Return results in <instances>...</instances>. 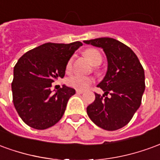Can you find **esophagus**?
Instances as JSON below:
<instances>
[{
  "label": "esophagus",
  "instance_id": "1",
  "mask_svg": "<svg viewBox=\"0 0 160 160\" xmlns=\"http://www.w3.org/2000/svg\"><path fill=\"white\" fill-rule=\"evenodd\" d=\"M76 92H77V93H79V94H82L84 92V91H82V90H76Z\"/></svg>",
  "mask_w": 160,
  "mask_h": 160
}]
</instances>
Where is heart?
Returning <instances> with one entry per match:
<instances>
[{
	"label": "heart",
	"mask_w": 160,
	"mask_h": 160,
	"mask_svg": "<svg viewBox=\"0 0 160 160\" xmlns=\"http://www.w3.org/2000/svg\"><path fill=\"white\" fill-rule=\"evenodd\" d=\"M85 55L90 59L94 65H99L102 62V56L100 52L95 49H88L85 51ZM73 67V58H70L66 65V70L68 72ZM93 82L92 78L89 76H84L80 74H73L68 79V86L78 90H85Z\"/></svg>",
	"instance_id": "1"
}]
</instances>
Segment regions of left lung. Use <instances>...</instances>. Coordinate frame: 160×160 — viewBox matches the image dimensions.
I'll list each match as a JSON object with an SVG mask.
<instances>
[{
  "label": "left lung",
  "mask_w": 160,
  "mask_h": 160,
  "mask_svg": "<svg viewBox=\"0 0 160 160\" xmlns=\"http://www.w3.org/2000/svg\"><path fill=\"white\" fill-rule=\"evenodd\" d=\"M85 43L102 48L106 55L108 68L98 85L111 97L95 93V100L87 112L94 123L105 130L113 131L127 125L141 104L145 91V73L137 56L118 40L99 38L85 40Z\"/></svg>",
  "instance_id": "obj_1"
}]
</instances>
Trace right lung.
I'll list each match as a JSON object with an SVG mask.
<instances>
[{
	"label": "right lung",
	"mask_w": 160,
	"mask_h": 160,
	"mask_svg": "<svg viewBox=\"0 0 160 160\" xmlns=\"http://www.w3.org/2000/svg\"><path fill=\"white\" fill-rule=\"evenodd\" d=\"M82 42H46L24 54L13 68L12 101L23 122L36 129L58 122L75 90L63 85L52 93L51 83L63 78L68 61Z\"/></svg>",
	"instance_id": "1"
}]
</instances>
